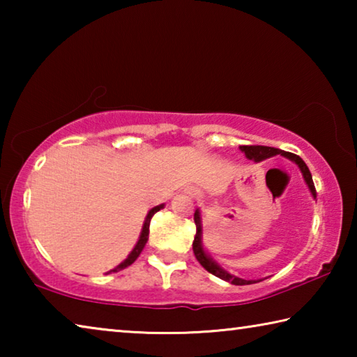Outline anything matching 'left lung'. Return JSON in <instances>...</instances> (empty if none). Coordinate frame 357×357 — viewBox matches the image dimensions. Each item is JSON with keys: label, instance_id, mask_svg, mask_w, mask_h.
I'll use <instances>...</instances> for the list:
<instances>
[{"label": "left lung", "instance_id": "obj_1", "mask_svg": "<svg viewBox=\"0 0 357 357\" xmlns=\"http://www.w3.org/2000/svg\"><path fill=\"white\" fill-rule=\"evenodd\" d=\"M241 151L245 154L247 159L250 160H255V162H261L264 159H268V157H273L280 154L283 157H287V159L293 160L296 165L299 167V170L302 173V176H304L305 184L309 185V189L312 192L313 198H317V190H315V184H313V179H312V173L309 170V167L305 165V162L301 159L299 155H296L293 153H287V151H282V149H277V148H271V146H239ZM193 220H195V225H197V234H195V239H193V253H195V258L198 259V263H200L204 269L208 271L215 277H219V279L225 280L233 283V285H250V283H257L255 280H244V279H239L236 275H231L229 273H227L225 269H222L219 264H217L213 258H211L206 252L203 249V243H202V233H203V228H202V214H200V209L195 211V214H193Z\"/></svg>", "mask_w": 357, "mask_h": 357}]
</instances>
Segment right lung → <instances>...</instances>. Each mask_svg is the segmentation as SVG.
I'll use <instances>...</instances> for the list:
<instances>
[{
    "instance_id": "add662e5",
    "label": "right lung",
    "mask_w": 357,
    "mask_h": 357,
    "mask_svg": "<svg viewBox=\"0 0 357 357\" xmlns=\"http://www.w3.org/2000/svg\"><path fill=\"white\" fill-rule=\"evenodd\" d=\"M162 208H164V204H159V206H155V208H153V209L149 211L148 215H146V219H144L143 228H142V233H140V238H138V243L135 244L134 250H132V252L129 253V257L126 258L123 263L118 264L116 268H114V269L108 271L107 274H110V273H118V271H121V269H126V268H128V266H130L132 263L135 261V259L138 258V255H140V253H142V250L144 249V245H146V243H148V236H149V223H151V219H153V215L157 213V211H160Z\"/></svg>"
}]
</instances>
